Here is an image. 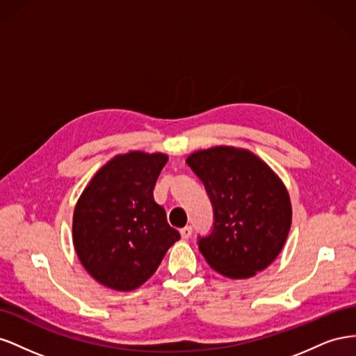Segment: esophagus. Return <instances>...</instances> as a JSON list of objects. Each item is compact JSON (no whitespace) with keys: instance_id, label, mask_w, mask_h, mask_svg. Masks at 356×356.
Instances as JSON below:
<instances>
[{"instance_id":"obj_1","label":"esophagus","mask_w":356,"mask_h":356,"mask_svg":"<svg viewBox=\"0 0 356 356\" xmlns=\"http://www.w3.org/2000/svg\"><path fill=\"white\" fill-rule=\"evenodd\" d=\"M179 233H181V238H182V239H188L190 236H191V233H193L191 225H186V227H182V229L179 230Z\"/></svg>"}]
</instances>
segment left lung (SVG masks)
Masks as SVG:
<instances>
[{
    "mask_svg": "<svg viewBox=\"0 0 356 356\" xmlns=\"http://www.w3.org/2000/svg\"><path fill=\"white\" fill-rule=\"evenodd\" d=\"M186 161L203 182L213 209L211 233L197 238L204 260L232 279L264 270L281 252L291 227L282 181L248 149L215 147Z\"/></svg>",
    "mask_w": 356,
    "mask_h": 356,
    "instance_id": "1",
    "label": "left lung"
}]
</instances>
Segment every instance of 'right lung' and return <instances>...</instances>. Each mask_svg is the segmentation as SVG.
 <instances>
[{
    "instance_id": "right-lung-1",
    "label": "right lung",
    "mask_w": 356,
    "mask_h": 356,
    "mask_svg": "<svg viewBox=\"0 0 356 356\" xmlns=\"http://www.w3.org/2000/svg\"><path fill=\"white\" fill-rule=\"evenodd\" d=\"M165 154L117 156L93 177L72 218L74 246L99 284L132 291L153 276L179 233L166 221L153 190Z\"/></svg>"
}]
</instances>
